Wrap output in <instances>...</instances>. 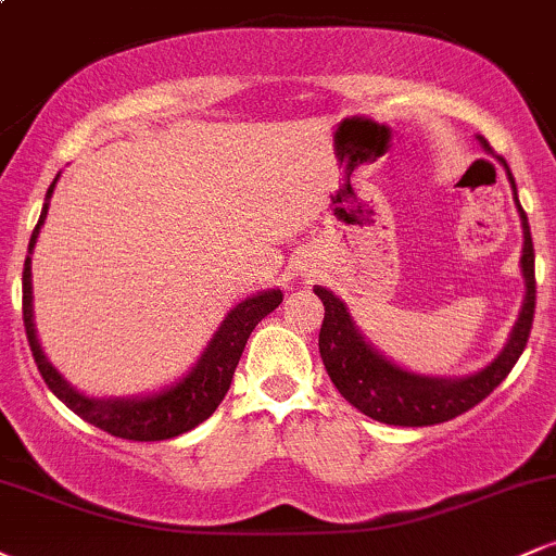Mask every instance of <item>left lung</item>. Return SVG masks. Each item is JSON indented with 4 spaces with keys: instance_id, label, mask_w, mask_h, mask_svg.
<instances>
[{
    "instance_id": "1",
    "label": "left lung",
    "mask_w": 556,
    "mask_h": 556,
    "mask_svg": "<svg viewBox=\"0 0 556 556\" xmlns=\"http://www.w3.org/2000/svg\"><path fill=\"white\" fill-rule=\"evenodd\" d=\"M481 146L491 151L489 140L478 136ZM504 164V162H502ZM509 182L515 190V206L522 222V277H526V300H522L520 318L515 321L509 342L481 371L460 376V379H439V376L410 374L405 368L389 363L379 355L366 337L355 327L353 316L348 314V305L340 298L331 295L327 287H314V292L324 303V324L318 331V353L327 366L329 379L340 389V394L368 418L389 426H433L463 416L465 410L476 407L486 400L496 387L507 379L513 366L526 350L528 337L533 327L535 311V253L531 240L528 216L518 201V188L509 172Z\"/></svg>"
}]
</instances>
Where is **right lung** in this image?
I'll return each instance as SVG.
<instances>
[{"label": "right lung", "instance_id": "1", "mask_svg": "<svg viewBox=\"0 0 556 556\" xmlns=\"http://www.w3.org/2000/svg\"><path fill=\"white\" fill-rule=\"evenodd\" d=\"M60 177V175H56ZM54 182L47 190V203H43L38 225L30 235L28 253L34 251L38 232H41L43 219L49 212V198L54 193ZM282 303V292L266 290L258 295L245 298L242 303L229 311L225 321L214 340L206 344L201 361L190 368L188 376L180 381L162 389V392L149 394V397L138 400H96L80 394L56 374V368L47 361L41 344H38L36 327H34V287H30V256L25 258L23 266V324L25 334H28L30 353L41 371L43 381L52 392L60 397L75 416H80L96 429L112 433L119 439H132V442H162V439L180 437V433L195 429L203 424L225 400L229 384H232L235 368H238L242 350H245L248 337L256 329V324L264 316H269L277 305Z\"/></svg>", "mask_w": 556, "mask_h": 556}]
</instances>
